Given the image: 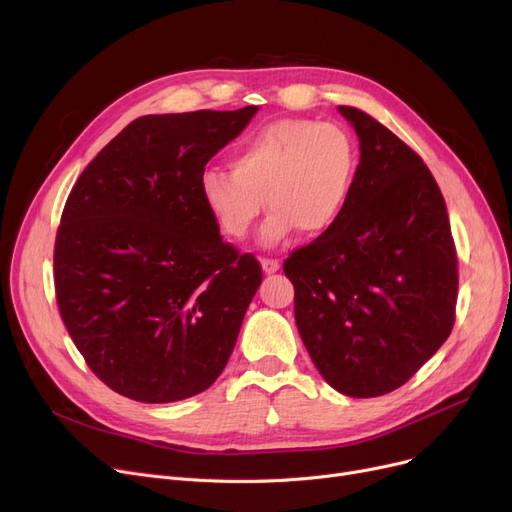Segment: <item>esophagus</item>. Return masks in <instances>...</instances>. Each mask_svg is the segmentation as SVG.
Segmentation results:
<instances>
[{"mask_svg": "<svg viewBox=\"0 0 512 512\" xmlns=\"http://www.w3.org/2000/svg\"><path fill=\"white\" fill-rule=\"evenodd\" d=\"M261 268L265 274H276L280 270V263L276 259H261Z\"/></svg>", "mask_w": 512, "mask_h": 512, "instance_id": "esophagus-1", "label": "esophagus"}]
</instances>
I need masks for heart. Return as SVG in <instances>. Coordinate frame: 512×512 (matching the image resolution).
<instances>
[{
    "label": "heart",
    "instance_id": "1",
    "mask_svg": "<svg viewBox=\"0 0 512 512\" xmlns=\"http://www.w3.org/2000/svg\"><path fill=\"white\" fill-rule=\"evenodd\" d=\"M358 154L339 125L278 119L242 140L230 171L201 177V201L217 230L247 238L268 203L272 215L261 232L276 244L301 230L320 236L339 224L353 190Z\"/></svg>",
    "mask_w": 512,
    "mask_h": 512
}]
</instances>
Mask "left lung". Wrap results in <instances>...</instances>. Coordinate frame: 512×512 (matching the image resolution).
I'll list each match as a JSON object with an SVG mask.
<instances>
[{
	"instance_id": "obj_1",
	"label": "left lung",
	"mask_w": 512,
	"mask_h": 512,
	"mask_svg": "<svg viewBox=\"0 0 512 512\" xmlns=\"http://www.w3.org/2000/svg\"><path fill=\"white\" fill-rule=\"evenodd\" d=\"M339 113L360 138L347 209L291 253L284 274L324 381L349 397H379L408 383L450 337L458 259L429 167L364 110Z\"/></svg>"
}]
</instances>
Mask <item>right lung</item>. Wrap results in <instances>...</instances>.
Wrapping results in <instances>:
<instances>
[{
	"label": "right lung",
	"mask_w": 512,
	"mask_h": 512,
	"mask_svg": "<svg viewBox=\"0 0 512 512\" xmlns=\"http://www.w3.org/2000/svg\"><path fill=\"white\" fill-rule=\"evenodd\" d=\"M255 113L131 121L66 198L54 244L62 322L98 379L136 402L201 393L230 360L261 265L221 240L201 177Z\"/></svg>",
	"instance_id": "add662e5"
}]
</instances>
